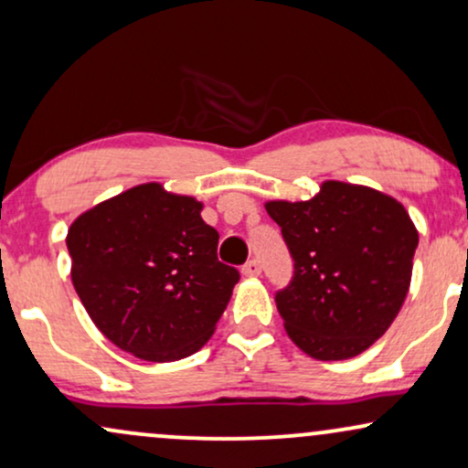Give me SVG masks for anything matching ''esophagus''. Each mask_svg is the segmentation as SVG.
Returning a JSON list of instances; mask_svg holds the SVG:
<instances>
[{"label": "esophagus", "mask_w": 468, "mask_h": 468, "mask_svg": "<svg viewBox=\"0 0 468 468\" xmlns=\"http://www.w3.org/2000/svg\"><path fill=\"white\" fill-rule=\"evenodd\" d=\"M241 274H244V276H259V274H261V263H259L257 259H250V261H248L244 268H241Z\"/></svg>", "instance_id": "34e87169"}]
</instances>
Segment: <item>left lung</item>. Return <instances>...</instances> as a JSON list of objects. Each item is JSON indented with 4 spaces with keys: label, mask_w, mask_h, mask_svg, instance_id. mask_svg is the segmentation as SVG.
<instances>
[{
    "label": "left lung",
    "mask_w": 468,
    "mask_h": 468,
    "mask_svg": "<svg viewBox=\"0 0 468 468\" xmlns=\"http://www.w3.org/2000/svg\"><path fill=\"white\" fill-rule=\"evenodd\" d=\"M293 257L276 306L311 358L358 356L387 333L404 304L419 233L404 205L374 187L324 181L311 200H270Z\"/></svg>",
    "instance_id": "8db88e82"
}]
</instances>
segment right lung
Masks as SVG:
<instances>
[{
	"label": "right lung",
	"instance_id": "right-lung-1",
	"mask_svg": "<svg viewBox=\"0 0 468 468\" xmlns=\"http://www.w3.org/2000/svg\"><path fill=\"white\" fill-rule=\"evenodd\" d=\"M203 203L142 183L75 218L70 281L116 347L151 363L198 352L214 335L239 271L218 261Z\"/></svg>",
	"mask_w": 468,
	"mask_h": 468
}]
</instances>
